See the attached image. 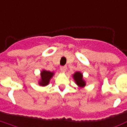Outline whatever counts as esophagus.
<instances>
[{"instance_id": "34e87169", "label": "esophagus", "mask_w": 127, "mask_h": 127, "mask_svg": "<svg viewBox=\"0 0 127 127\" xmlns=\"http://www.w3.org/2000/svg\"><path fill=\"white\" fill-rule=\"evenodd\" d=\"M66 69H67V67H66V66H61V67H60V70H61V72H65L66 71Z\"/></svg>"}]
</instances>
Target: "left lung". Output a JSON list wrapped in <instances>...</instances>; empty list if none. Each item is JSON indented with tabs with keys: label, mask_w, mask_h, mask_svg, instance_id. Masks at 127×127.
Wrapping results in <instances>:
<instances>
[{
	"label": "left lung",
	"mask_w": 127,
	"mask_h": 127,
	"mask_svg": "<svg viewBox=\"0 0 127 127\" xmlns=\"http://www.w3.org/2000/svg\"><path fill=\"white\" fill-rule=\"evenodd\" d=\"M72 77L75 83L77 85L78 87L84 88L86 86V82L83 78V73H81L80 72H76L72 75Z\"/></svg>",
	"instance_id": "1"
}]
</instances>
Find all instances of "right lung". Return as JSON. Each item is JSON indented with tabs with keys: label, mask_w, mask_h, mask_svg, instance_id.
I'll list each match as a JSON object with an SVG mask.
<instances>
[{
	"label": "right lung",
	"mask_w": 127,
	"mask_h": 127,
	"mask_svg": "<svg viewBox=\"0 0 127 127\" xmlns=\"http://www.w3.org/2000/svg\"><path fill=\"white\" fill-rule=\"evenodd\" d=\"M55 73L53 72H50L46 70H42L40 72V78L38 80V84L40 86L45 87L49 84L51 79L54 76Z\"/></svg>",
	"instance_id": "add662e5"
}]
</instances>
